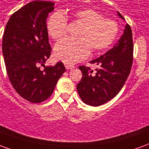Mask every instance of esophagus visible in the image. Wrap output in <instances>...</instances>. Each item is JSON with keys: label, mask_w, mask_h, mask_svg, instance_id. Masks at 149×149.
Here are the masks:
<instances>
[{"label": "esophagus", "mask_w": 149, "mask_h": 149, "mask_svg": "<svg viewBox=\"0 0 149 149\" xmlns=\"http://www.w3.org/2000/svg\"><path fill=\"white\" fill-rule=\"evenodd\" d=\"M65 66L66 69H72V68H74V66L72 65H68V64H65Z\"/></svg>", "instance_id": "esophagus-1"}]
</instances>
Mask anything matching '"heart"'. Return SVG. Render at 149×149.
<instances>
[{
    "mask_svg": "<svg viewBox=\"0 0 149 149\" xmlns=\"http://www.w3.org/2000/svg\"><path fill=\"white\" fill-rule=\"evenodd\" d=\"M74 21L82 25L77 40L65 39L54 48L56 58L65 64L72 65L84 60L90 54L91 49L99 52L109 48L118 33V24L113 20L103 18L91 8L79 10L73 14ZM68 21L65 15L57 13L50 17L47 23L49 36L55 40L65 37Z\"/></svg>",
    "mask_w": 149,
    "mask_h": 149,
    "instance_id": "b5f03b06",
    "label": "heart"
}]
</instances>
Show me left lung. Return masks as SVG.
Listing matches in <instances>:
<instances>
[{
    "instance_id": "left-lung-1",
    "label": "left lung",
    "mask_w": 149,
    "mask_h": 149,
    "mask_svg": "<svg viewBox=\"0 0 149 149\" xmlns=\"http://www.w3.org/2000/svg\"><path fill=\"white\" fill-rule=\"evenodd\" d=\"M117 15L125 21L119 12ZM132 56V33L131 27L126 24L124 33L112 49L90 61L98 66L96 73L85 66L79 67L82 78L77 88L82 101L91 106H100L115 97L130 73Z\"/></svg>"
}]
</instances>
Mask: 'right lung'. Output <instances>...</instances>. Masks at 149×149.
I'll return each mask as SVG.
<instances>
[{
	"label": "right lung",
	"mask_w": 149,
	"mask_h": 149,
	"mask_svg": "<svg viewBox=\"0 0 149 149\" xmlns=\"http://www.w3.org/2000/svg\"><path fill=\"white\" fill-rule=\"evenodd\" d=\"M54 4L29 2L10 17L3 35L2 52L9 81L31 103L47 100L65 71L61 61L54 66L45 65L51 55L46 19Z\"/></svg>",
	"instance_id": "right-lung-1"
}]
</instances>
